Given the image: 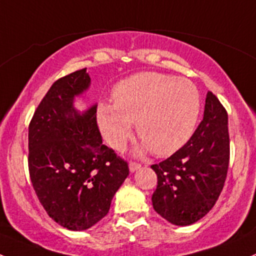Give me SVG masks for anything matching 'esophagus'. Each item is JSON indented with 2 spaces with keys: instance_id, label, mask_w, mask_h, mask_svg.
<instances>
[{
  "instance_id": "1",
  "label": "esophagus",
  "mask_w": 256,
  "mask_h": 256,
  "mask_svg": "<svg viewBox=\"0 0 256 256\" xmlns=\"http://www.w3.org/2000/svg\"><path fill=\"white\" fill-rule=\"evenodd\" d=\"M142 165L139 164V162H129V170H130V172H134V171H136L138 168H140Z\"/></svg>"
}]
</instances>
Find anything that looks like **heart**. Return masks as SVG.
<instances>
[{"label":"heart","instance_id":"b5f03b06","mask_svg":"<svg viewBox=\"0 0 256 256\" xmlns=\"http://www.w3.org/2000/svg\"><path fill=\"white\" fill-rule=\"evenodd\" d=\"M113 102L97 106V122L107 143L122 149L133 134L156 155H170L196 128L201 97L194 84L160 72H140L113 88Z\"/></svg>","mask_w":256,"mask_h":256}]
</instances>
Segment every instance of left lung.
Wrapping results in <instances>:
<instances>
[{"label": "left lung", "mask_w": 256, "mask_h": 256, "mask_svg": "<svg viewBox=\"0 0 256 256\" xmlns=\"http://www.w3.org/2000/svg\"><path fill=\"white\" fill-rule=\"evenodd\" d=\"M228 114L208 92L204 120L182 148L152 165L158 186L152 207L176 226H190L206 216L224 186L229 165Z\"/></svg>", "instance_id": "obj_1"}]
</instances>
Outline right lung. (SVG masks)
Listing matches in <instances>:
<instances>
[{"label": "right lung", "mask_w": 256, "mask_h": 256, "mask_svg": "<svg viewBox=\"0 0 256 256\" xmlns=\"http://www.w3.org/2000/svg\"><path fill=\"white\" fill-rule=\"evenodd\" d=\"M86 69L55 81L34 112L28 133V168L48 216L70 230H85L108 213L129 174L128 162L102 144L97 106L84 114L74 97L90 86Z\"/></svg>", "instance_id": "add662e5"}]
</instances>
